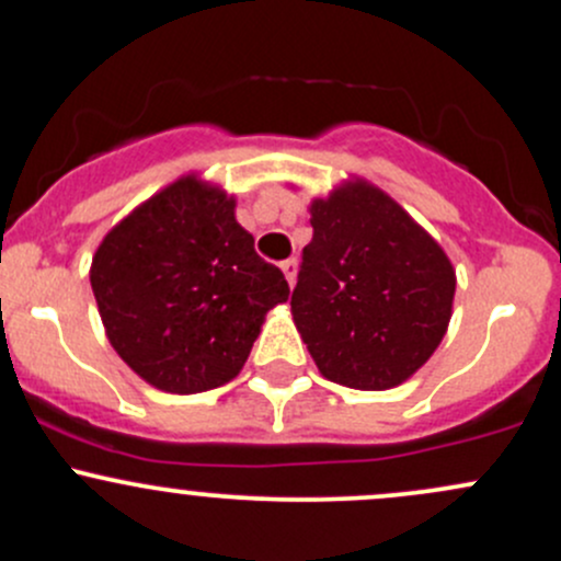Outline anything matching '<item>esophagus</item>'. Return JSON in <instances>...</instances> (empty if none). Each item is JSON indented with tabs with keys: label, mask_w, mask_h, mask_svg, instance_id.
Listing matches in <instances>:
<instances>
[{
	"label": "esophagus",
	"mask_w": 561,
	"mask_h": 561,
	"mask_svg": "<svg viewBox=\"0 0 561 561\" xmlns=\"http://www.w3.org/2000/svg\"><path fill=\"white\" fill-rule=\"evenodd\" d=\"M282 274H285V279H287V285H296V276H298V261L296 257H290V261H285L282 263Z\"/></svg>",
	"instance_id": "esophagus-1"
}]
</instances>
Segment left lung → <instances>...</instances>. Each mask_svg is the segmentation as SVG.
Segmentation results:
<instances>
[{"mask_svg":"<svg viewBox=\"0 0 561 561\" xmlns=\"http://www.w3.org/2000/svg\"><path fill=\"white\" fill-rule=\"evenodd\" d=\"M293 320L325 379L392 389L416 374L451 320L454 265L398 202L365 180L314 198Z\"/></svg>","mask_w":561,"mask_h":561,"instance_id":"obj_1","label":"left lung"}]
</instances>
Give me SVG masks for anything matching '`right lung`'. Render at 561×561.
<instances>
[{
    "label": "right lung",
    "mask_w": 561,
    "mask_h": 561,
    "mask_svg": "<svg viewBox=\"0 0 561 561\" xmlns=\"http://www.w3.org/2000/svg\"><path fill=\"white\" fill-rule=\"evenodd\" d=\"M236 198L187 174L104 236L91 287L112 350L172 394L228 385L261 325L290 296L236 222Z\"/></svg>",
    "instance_id": "1"
}]
</instances>
